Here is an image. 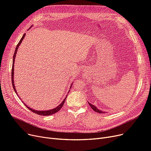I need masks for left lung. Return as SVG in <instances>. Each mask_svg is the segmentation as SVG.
I'll list each match as a JSON object with an SVG mask.
<instances>
[{
    "label": "left lung",
    "instance_id": "obj_1",
    "mask_svg": "<svg viewBox=\"0 0 151 151\" xmlns=\"http://www.w3.org/2000/svg\"><path fill=\"white\" fill-rule=\"evenodd\" d=\"M88 104H89V105H90V106L93 109V110L94 111H96V112L99 113H102V111H101V110L99 109H98V108H97L96 106H93V105H92V104H91L90 103H89V102H88Z\"/></svg>",
    "mask_w": 151,
    "mask_h": 151
}]
</instances>
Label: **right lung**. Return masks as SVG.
<instances>
[{"label":"right lung","mask_w":151,"mask_h":151,"mask_svg":"<svg viewBox=\"0 0 151 151\" xmlns=\"http://www.w3.org/2000/svg\"><path fill=\"white\" fill-rule=\"evenodd\" d=\"M25 35L26 34H24L22 37L21 38L20 41L19 42V43H18L17 47H16V50L14 51V55H13V64H12V85H13V89L14 91V92L17 93V96H18V93H17V91H16V88L14 87V80H13V75H14V59H15V57H16V54H17V50L18 49V47L19 46L20 44L21 43L22 41L23 40L24 38L25 37ZM19 97V96H18ZM67 97H65V99L63 100V101L61 103V104L58 106H57L55 108H54L52 109H50V110H48V111H37V110H35L34 109H32V108H30L29 107H28L26 104L25 106L29 109H30L31 111H32L33 113H35V114H37L38 115H40V116H50V115H51V114H55L58 113L59 111L62 108V107L63 106V104H64V102L65 101V99H66Z\"/></svg>","instance_id":"add662e5"}]
</instances>
